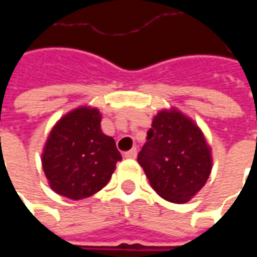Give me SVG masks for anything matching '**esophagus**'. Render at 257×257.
<instances>
[{
  "instance_id": "34e87169",
  "label": "esophagus",
  "mask_w": 257,
  "mask_h": 257,
  "mask_svg": "<svg viewBox=\"0 0 257 257\" xmlns=\"http://www.w3.org/2000/svg\"><path fill=\"white\" fill-rule=\"evenodd\" d=\"M136 156H138V150H136V149H132V150H129L125 153V157H126V158H136Z\"/></svg>"
}]
</instances>
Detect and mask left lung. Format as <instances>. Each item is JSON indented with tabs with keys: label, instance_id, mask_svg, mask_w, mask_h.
<instances>
[{
	"label": "left lung",
	"instance_id": "1",
	"mask_svg": "<svg viewBox=\"0 0 257 257\" xmlns=\"http://www.w3.org/2000/svg\"><path fill=\"white\" fill-rule=\"evenodd\" d=\"M138 162L157 194L175 204L193 198L212 169L202 131L176 108L161 110L154 117Z\"/></svg>",
	"mask_w": 257,
	"mask_h": 257
}]
</instances>
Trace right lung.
Instances as JSON below:
<instances>
[{"label":"right lung","mask_w":257,"mask_h":257,"mask_svg":"<svg viewBox=\"0 0 257 257\" xmlns=\"http://www.w3.org/2000/svg\"><path fill=\"white\" fill-rule=\"evenodd\" d=\"M101 114L78 107L59 119L48 136L42 168L51 189L70 199L88 198L101 190L122 160L115 142L100 129Z\"/></svg>","instance_id":"right-lung-1"}]
</instances>
